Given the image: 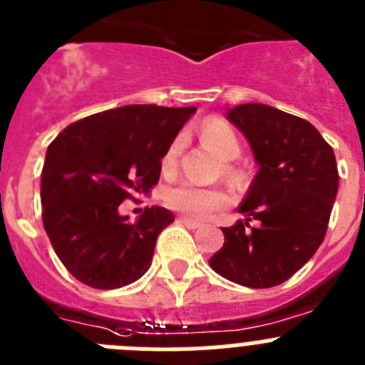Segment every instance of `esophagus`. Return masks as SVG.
I'll use <instances>...</instances> for the list:
<instances>
[{
	"instance_id": "34e87169",
	"label": "esophagus",
	"mask_w": 365,
	"mask_h": 365,
	"mask_svg": "<svg viewBox=\"0 0 365 365\" xmlns=\"http://www.w3.org/2000/svg\"><path fill=\"white\" fill-rule=\"evenodd\" d=\"M179 222L182 224V226H186V228H190V230H197V228H200V226H202V224H200V222L188 219V217H180Z\"/></svg>"
}]
</instances>
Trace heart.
Instances as JSON below:
<instances>
[{
	"mask_svg": "<svg viewBox=\"0 0 365 365\" xmlns=\"http://www.w3.org/2000/svg\"><path fill=\"white\" fill-rule=\"evenodd\" d=\"M199 137L202 145L210 152L215 153L217 159L222 160V163H232L242 152V141H240L237 130L228 121L219 119V117H212V119L202 123L199 130ZM180 146H182L180 137H175L170 143L168 150H166L165 157H163V168L166 172L175 168ZM224 173H226L230 180H237L240 177L239 172L232 168V166H226ZM166 202H168L170 208L185 213V215L193 217V219H202V217L210 215L213 210L226 205V195L220 190L195 185V182H182V185L170 188L166 192Z\"/></svg>",
	"mask_w": 365,
	"mask_h": 365,
	"instance_id": "heart-1",
	"label": "heart"
}]
</instances>
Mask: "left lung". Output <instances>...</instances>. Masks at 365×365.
<instances>
[{
    "mask_svg": "<svg viewBox=\"0 0 365 365\" xmlns=\"http://www.w3.org/2000/svg\"><path fill=\"white\" fill-rule=\"evenodd\" d=\"M242 132L259 172L239 206L244 220L222 228L210 266L246 287H273L315 255L339 192L333 148L306 119L260 103L226 110Z\"/></svg>",
    "mask_w": 365,
    "mask_h": 365,
    "instance_id": "1",
    "label": "left lung"
}]
</instances>
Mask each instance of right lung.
Returning a JSON list of instances; mask_svg holds the SVG:
<instances>
[{"label":"right lung","mask_w":365,"mask_h":365,"mask_svg":"<svg viewBox=\"0 0 365 365\" xmlns=\"http://www.w3.org/2000/svg\"><path fill=\"white\" fill-rule=\"evenodd\" d=\"M195 106L128 105L66 126L46 150L43 226L56 255L78 280L117 289L141 279L173 213L146 206L130 222L119 205L148 195L160 160Z\"/></svg>","instance_id":"add662e5"}]
</instances>
